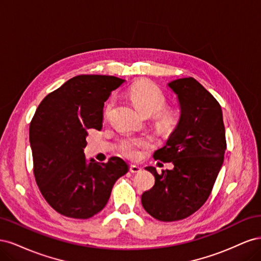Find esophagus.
Returning <instances> with one entry per match:
<instances>
[{"label": "esophagus", "instance_id": "34e87169", "mask_svg": "<svg viewBox=\"0 0 261 261\" xmlns=\"http://www.w3.org/2000/svg\"><path fill=\"white\" fill-rule=\"evenodd\" d=\"M141 169L140 167H138V165H135V164H130L129 165V171L132 172V173H139V172H141Z\"/></svg>", "mask_w": 261, "mask_h": 261}]
</instances>
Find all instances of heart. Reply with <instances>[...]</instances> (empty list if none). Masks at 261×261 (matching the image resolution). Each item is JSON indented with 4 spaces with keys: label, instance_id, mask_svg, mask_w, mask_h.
Masks as SVG:
<instances>
[{
    "label": "heart",
    "instance_id": "heart-1",
    "mask_svg": "<svg viewBox=\"0 0 261 261\" xmlns=\"http://www.w3.org/2000/svg\"><path fill=\"white\" fill-rule=\"evenodd\" d=\"M128 96L133 101L134 106L138 111L145 116H151L154 114V121L163 130L172 129L177 123V114L171 108H163L167 98L163 91L146 81H140L134 84L128 91ZM113 107V102H109L106 110L105 116L109 117ZM152 146V139L150 137H125L117 145V149L123 155L129 159H136L140 155L143 149H147Z\"/></svg>",
    "mask_w": 261,
    "mask_h": 261
}]
</instances>
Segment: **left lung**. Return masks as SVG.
<instances>
[{"label":"left lung","mask_w":261,"mask_h":261,"mask_svg":"<svg viewBox=\"0 0 261 261\" xmlns=\"http://www.w3.org/2000/svg\"><path fill=\"white\" fill-rule=\"evenodd\" d=\"M168 86L177 96L180 116L153 158L174 168L161 174L153 167L146 168L155 181L141 195V203L154 219L172 222L193 215L208 199L223 164L226 140L221 106L202 85L187 77Z\"/></svg>","instance_id":"1"}]
</instances>
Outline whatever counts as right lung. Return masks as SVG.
<instances>
[{
  "label": "right lung",
  "mask_w": 261,
  "mask_h": 261,
  "mask_svg": "<svg viewBox=\"0 0 261 261\" xmlns=\"http://www.w3.org/2000/svg\"><path fill=\"white\" fill-rule=\"evenodd\" d=\"M125 81L78 75L49 93L30 122L29 140L37 185L50 206L73 219H89L106 207L128 165L118 156L87 162L88 130H100L105 102Z\"/></svg>",
  "instance_id": "obj_1"
}]
</instances>
